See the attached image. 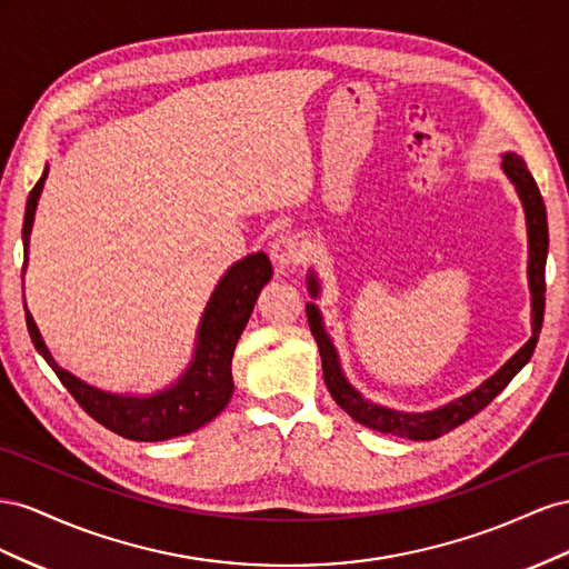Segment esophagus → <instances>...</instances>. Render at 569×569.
Instances as JSON below:
<instances>
[{
	"label": "esophagus",
	"instance_id": "1",
	"mask_svg": "<svg viewBox=\"0 0 569 569\" xmlns=\"http://www.w3.org/2000/svg\"><path fill=\"white\" fill-rule=\"evenodd\" d=\"M269 257L273 259V264L279 269H293L305 259V248H302V242H300L298 236L283 233L271 242Z\"/></svg>",
	"mask_w": 569,
	"mask_h": 569
}]
</instances>
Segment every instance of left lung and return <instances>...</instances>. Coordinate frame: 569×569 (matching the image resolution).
<instances>
[{"label":"left lung","mask_w":569,"mask_h":569,"mask_svg":"<svg viewBox=\"0 0 569 569\" xmlns=\"http://www.w3.org/2000/svg\"><path fill=\"white\" fill-rule=\"evenodd\" d=\"M502 171L512 181L519 200H522L525 207V217H527V236H529V288H531V338L527 343L519 348L510 360L502 365L491 379H486L479 388H475L472 393H467L458 400H452L443 408L431 410V412H398V410H388L381 408V405L371 402L362 398L360 391L348 383L343 369H340L338 362V352L331 343L329 333L323 331L321 315L317 310V305L310 302L307 305V321H310V331L319 346L321 355V369H323V381H327V388L331 398L343 408L355 421L360 425L381 431V433H391L400 438H410V441H431V438L443 436L452 431L456 427L465 425L469 417H475L481 412L486 405H489L502 388H506L512 377L522 369L529 357L533 355V348H537V340L541 333V323H543V307H546V257H548V221H546V204L539 192L537 181L529 173L525 159L506 152L502 154ZM307 288H310V296H319V281L315 271L307 273Z\"/></svg>","instance_id":"1"}]
</instances>
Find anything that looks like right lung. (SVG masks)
<instances>
[{"label":"right lung","mask_w":569,"mask_h":569,"mask_svg":"<svg viewBox=\"0 0 569 569\" xmlns=\"http://www.w3.org/2000/svg\"><path fill=\"white\" fill-rule=\"evenodd\" d=\"M50 167H44L40 181L30 190L26 202V219H23V269L28 264V242L32 219L40 192L44 188V178ZM271 279V262L264 252H254L242 257L214 288L209 298L204 315L198 329V343H194L192 362L178 377L176 383L167 386L164 391L150 396H121L100 391L86 381L73 377L71 371L61 369L52 352L47 350L40 329L28 312L26 300V327L30 333L32 346L44 357L47 365L54 369L59 381L67 386V391L76 398L94 421H100L109 431L119 433L131 441H167L190 433L212 421L233 396V377H231V360L238 338L246 329V323L252 315L259 290Z\"/></svg>","instance_id":"add662e5"}]
</instances>
